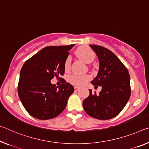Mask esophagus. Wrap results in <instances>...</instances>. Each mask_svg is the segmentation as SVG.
Listing matches in <instances>:
<instances>
[{
  "instance_id": "esophagus-1",
  "label": "esophagus",
  "mask_w": 149,
  "mask_h": 149,
  "mask_svg": "<svg viewBox=\"0 0 149 149\" xmlns=\"http://www.w3.org/2000/svg\"><path fill=\"white\" fill-rule=\"evenodd\" d=\"M74 89H75V91H77V90H79V87H77V86H75L74 87Z\"/></svg>"
}]
</instances>
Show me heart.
<instances>
[{"mask_svg":"<svg viewBox=\"0 0 149 149\" xmlns=\"http://www.w3.org/2000/svg\"><path fill=\"white\" fill-rule=\"evenodd\" d=\"M76 54L78 57L81 59L86 63H89L92 62L95 58V53L88 47L81 46L76 50ZM71 65V58L70 56L65 59L64 63V68L65 71H68L70 69ZM90 79V77L89 75H82L78 74H74L71 75L69 77V81L71 84L76 86H83L87 83Z\"/></svg>","mask_w":149,"mask_h":149,"instance_id":"obj_1","label":"heart"}]
</instances>
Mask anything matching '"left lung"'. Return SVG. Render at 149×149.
<instances>
[{
	"mask_svg": "<svg viewBox=\"0 0 149 149\" xmlns=\"http://www.w3.org/2000/svg\"><path fill=\"white\" fill-rule=\"evenodd\" d=\"M100 61L97 75L91 83L101 86L98 95L92 93L85 99L83 107L87 114L95 119L107 120L119 114L131 96L130 75L127 68L114 53L104 47L90 44Z\"/></svg>",
	"mask_w": 149,
	"mask_h": 149,
	"instance_id": "obj_1",
	"label": "left lung"
}]
</instances>
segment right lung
Segmentation results:
<instances>
[{
  "mask_svg": "<svg viewBox=\"0 0 149 149\" xmlns=\"http://www.w3.org/2000/svg\"><path fill=\"white\" fill-rule=\"evenodd\" d=\"M74 46L46 47L24 63L18 93L24 107L31 116L40 120L50 119L65 109L74 88L60 76L64 74L65 59ZM54 77L62 79L61 86L51 84Z\"/></svg>",
  "mask_w": 149,
  "mask_h": 149,
  "instance_id": "add662e5",
  "label": "right lung"
}]
</instances>
